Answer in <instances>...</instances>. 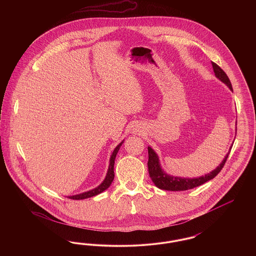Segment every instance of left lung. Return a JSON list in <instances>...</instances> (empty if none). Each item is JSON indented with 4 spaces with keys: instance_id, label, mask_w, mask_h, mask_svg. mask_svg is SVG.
I'll return each instance as SVG.
<instances>
[{
    "instance_id": "8db88e82",
    "label": "left lung",
    "mask_w": 256,
    "mask_h": 256,
    "mask_svg": "<svg viewBox=\"0 0 256 256\" xmlns=\"http://www.w3.org/2000/svg\"><path fill=\"white\" fill-rule=\"evenodd\" d=\"M212 67H213V71L215 73L216 78H219L222 82H224L226 86L232 90V82H230L228 76H226V74L224 73L222 71V69H220V67H219L214 62H212ZM230 150H232V146L230 148V152L226 154V156H224V158L222 161V163L215 170L210 172L209 174H206L204 176H198V178H189L174 176H170V174H168L167 172H165L164 170L162 169L161 165H160L158 156L156 154V152L150 146H148V174H150V176L152 182L154 183V185L156 187H158L159 189L167 190V191H185V190L193 189V188L198 187V186H200L204 183L207 182L208 180H213L219 174L220 170L222 169L226 159L228 158Z\"/></svg>"
}]
</instances>
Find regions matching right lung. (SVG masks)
I'll return each mask as SVG.
<instances>
[{
  "label": "right lung",
  "instance_id": "obj_1",
  "mask_svg": "<svg viewBox=\"0 0 256 256\" xmlns=\"http://www.w3.org/2000/svg\"><path fill=\"white\" fill-rule=\"evenodd\" d=\"M122 143H124V140L118 146L114 148V150H113V152H112V154L110 156L108 170L106 178L104 180V182L100 183L98 187L92 189V190H89L87 192L82 193V194H78V195L69 196H68L69 198H71V200H84V198H91V196L98 195V194L102 193L104 190H106L110 187L111 183L113 182V180H114V163H115V158H116V156H117L120 148L122 146Z\"/></svg>",
  "mask_w": 256,
  "mask_h": 256
}]
</instances>
